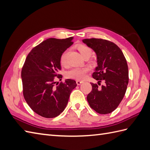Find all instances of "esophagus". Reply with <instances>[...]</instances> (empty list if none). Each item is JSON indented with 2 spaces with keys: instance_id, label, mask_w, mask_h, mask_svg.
I'll list each match as a JSON object with an SVG mask.
<instances>
[{
  "instance_id": "obj_1",
  "label": "esophagus",
  "mask_w": 150,
  "mask_h": 150,
  "mask_svg": "<svg viewBox=\"0 0 150 150\" xmlns=\"http://www.w3.org/2000/svg\"><path fill=\"white\" fill-rule=\"evenodd\" d=\"M82 82H83L81 81H76V84H77V85H81Z\"/></svg>"
}]
</instances>
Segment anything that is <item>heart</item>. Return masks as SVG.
Segmentation results:
<instances>
[{
	"label": "heart",
	"mask_w": 150,
	"mask_h": 150,
	"mask_svg": "<svg viewBox=\"0 0 150 150\" xmlns=\"http://www.w3.org/2000/svg\"><path fill=\"white\" fill-rule=\"evenodd\" d=\"M77 48L80 53L83 57L88 54H91V49L85 45H79ZM68 52L67 50L64 51L60 56V64L62 67H66L68 64L67 56ZM89 70L88 67H78L74 68L68 71L67 74V77L74 79L76 80H82L86 76V75Z\"/></svg>",
	"instance_id": "heart-1"
}]
</instances>
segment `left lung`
Wrapping results in <instances>:
<instances>
[{"instance_id": "left-lung-1", "label": "left lung", "mask_w": 150, "mask_h": 150, "mask_svg": "<svg viewBox=\"0 0 150 150\" xmlns=\"http://www.w3.org/2000/svg\"><path fill=\"white\" fill-rule=\"evenodd\" d=\"M82 41L96 54L98 67L93 77L98 81V85L104 82L101 88L91 83L92 91L87 100L96 112L109 114L120 105L127 91L129 80L127 60L120 48L110 41L91 38Z\"/></svg>"}]
</instances>
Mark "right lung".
Segmentation results:
<instances>
[{
	"mask_svg": "<svg viewBox=\"0 0 150 150\" xmlns=\"http://www.w3.org/2000/svg\"><path fill=\"white\" fill-rule=\"evenodd\" d=\"M73 38L45 40L31 50L24 62L21 73L23 97L31 109L43 117L62 112L76 86L72 79L55 86L56 77L62 78L60 56L73 44Z\"/></svg>",
	"mask_w": 150,
	"mask_h": 150,
	"instance_id": "right-lung-1",
	"label": "right lung"
}]
</instances>
